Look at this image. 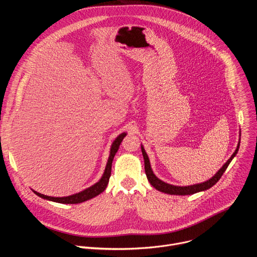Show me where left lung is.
<instances>
[{
	"label": "left lung",
	"instance_id": "1",
	"mask_svg": "<svg viewBox=\"0 0 257 257\" xmlns=\"http://www.w3.org/2000/svg\"><path fill=\"white\" fill-rule=\"evenodd\" d=\"M239 146H240V139L237 145V149L235 151V153L231 156V158L226 162V164L223 165V167L219 169L214 176H212L210 179H208L205 182L202 183H198V184H193V185H188V186H176V185H172L169 184V183H166L164 181H162L161 179H159L153 172L152 167H151V162L149 159L148 154L145 153V150L143 148V145L141 144V152H142V156L144 159V169H145V174L146 177H148V180L150 181L151 184L159 191L167 193V194H171V195H191L200 191H205L207 189H209L210 187H212L215 183L219 180L223 176V174L225 173V171L227 170L228 166L230 165V163L232 162V160L236 157L238 151H239Z\"/></svg>",
	"mask_w": 257,
	"mask_h": 257
}]
</instances>
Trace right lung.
I'll list each match as a JSON object with an SVG mask.
<instances>
[{"label": "right lung", "mask_w": 257, "mask_h": 257, "mask_svg": "<svg viewBox=\"0 0 257 257\" xmlns=\"http://www.w3.org/2000/svg\"><path fill=\"white\" fill-rule=\"evenodd\" d=\"M127 135L126 132L121 133L112 143L111 145V151H109V156H108V160L104 169V172L101 176V178L98 180V182H96L95 184H93L92 186L84 189L81 192H78L76 194H73V195H69V196H64V197H53V196H48V195H44L42 193L36 192L34 190H32L36 195L50 200V201H54V202H58V203H64V204H75V203H81L84 202L86 200H89L95 196H97L98 194H100L101 192L104 191V189L107 186V183L109 180V177H111V172H112V163L114 160L115 155L117 154L118 150H119V146L123 140V138Z\"/></svg>", "instance_id": "add662e5"}]
</instances>
